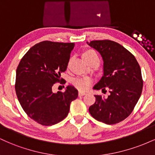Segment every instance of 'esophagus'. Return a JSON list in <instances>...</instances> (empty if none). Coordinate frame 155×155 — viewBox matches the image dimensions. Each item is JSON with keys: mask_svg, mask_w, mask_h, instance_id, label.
Masks as SVG:
<instances>
[{"mask_svg": "<svg viewBox=\"0 0 155 155\" xmlns=\"http://www.w3.org/2000/svg\"><path fill=\"white\" fill-rule=\"evenodd\" d=\"M86 94V92H83V91H79V96H83Z\"/></svg>", "mask_w": 155, "mask_h": 155, "instance_id": "34e87169", "label": "esophagus"}]
</instances>
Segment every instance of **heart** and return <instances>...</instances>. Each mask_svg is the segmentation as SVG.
Instances as JSON below:
<instances>
[{
  "label": "heart",
  "mask_w": 155,
  "mask_h": 155,
  "mask_svg": "<svg viewBox=\"0 0 155 155\" xmlns=\"http://www.w3.org/2000/svg\"><path fill=\"white\" fill-rule=\"evenodd\" d=\"M96 54L95 51L93 50H87L84 53L82 57L90 56L92 54ZM74 86L79 90H85L88 89L90 85L92 83V79L90 77H76L72 81Z\"/></svg>",
  "instance_id": "b5f03b06"
}]
</instances>
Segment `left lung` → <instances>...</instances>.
I'll return each instance as SVG.
<instances>
[{"mask_svg": "<svg viewBox=\"0 0 155 155\" xmlns=\"http://www.w3.org/2000/svg\"><path fill=\"white\" fill-rule=\"evenodd\" d=\"M94 48L104 60V76L94 86L95 90L109 95H95V104L89 111L93 118L107 124L122 122L132 113L143 89L141 71L134 55L117 42L110 40L92 41Z\"/></svg>", "mask_w": 155, "mask_h": 155, "instance_id": "obj_1", "label": "left lung"}]
</instances>
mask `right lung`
Here are the masks:
<instances>
[{
    "mask_svg": "<svg viewBox=\"0 0 155 155\" xmlns=\"http://www.w3.org/2000/svg\"><path fill=\"white\" fill-rule=\"evenodd\" d=\"M74 43L44 41L29 49L16 72L17 98L28 116L42 125L49 126L64 120L78 90L68 85L64 92H52L54 84L64 79Z\"/></svg>",
    "mask_w": 155,
    "mask_h": 155,
    "instance_id": "right-lung-1",
    "label": "right lung"
}]
</instances>
